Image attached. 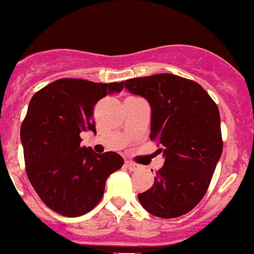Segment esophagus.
I'll use <instances>...</instances> for the list:
<instances>
[{
	"instance_id": "1",
	"label": "esophagus",
	"mask_w": 254,
	"mask_h": 254,
	"mask_svg": "<svg viewBox=\"0 0 254 254\" xmlns=\"http://www.w3.org/2000/svg\"><path fill=\"white\" fill-rule=\"evenodd\" d=\"M125 167H127V170L131 171V172H136V171L139 170V166L138 165L133 164V162H130V161L125 162Z\"/></svg>"
}]
</instances>
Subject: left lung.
<instances>
[{
    "label": "left lung",
    "instance_id": "left-lung-1",
    "mask_svg": "<svg viewBox=\"0 0 254 254\" xmlns=\"http://www.w3.org/2000/svg\"><path fill=\"white\" fill-rule=\"evenodd\" d=\"M124 86L150 104V139L165 156L139 203L157 217L188 214L206 193L222 154L217 105L200 84L173 74L130 78Z\"/></svg>",
    "mask_w": 254,
    "mask_h": 254
}]
</instances>
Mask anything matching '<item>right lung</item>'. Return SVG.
<instances>
[{"label": "right lung", "instance_id": "add662e5", "mask_svg": "<svg viewBox=\"0 0 254 254\" xmlns=\"http://www.w3.org/2000/svg\"><path fill=\"white\" fill-rule=\"evenodd\" d=\"M123 87L60 78L32 97L20 130L26 173L40 199L57 214L76 217L95 208L107 178L123 166L115 151L97 154L80 145L82 131L97 133L93 109L98 101Z\"/></svg>", "mask_w": 254, "mask_h": 254}]
</instances>
